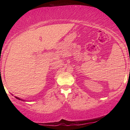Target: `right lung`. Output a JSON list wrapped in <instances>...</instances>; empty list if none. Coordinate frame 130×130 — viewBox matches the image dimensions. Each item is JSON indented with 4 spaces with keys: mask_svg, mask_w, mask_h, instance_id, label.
<instances>
[{
    "mask_svg": "<svg viewBox=\"0 0 130 130\" xmlns=\"http://www.w3.org/2000/svg\"><path fill=\"white\" fill-rule=\"evenodd\" d=\"M15 98H16V99H18V100H22V101H25V102H26V101H25V100H23V99H20L19 98H18V97H16V96H15Z\"/></svg>",
    "mask_w": 130,
    "mask_h": 130,
    "instance_id": "add662e5",
    "label": "right lung"
}]
</instances>
